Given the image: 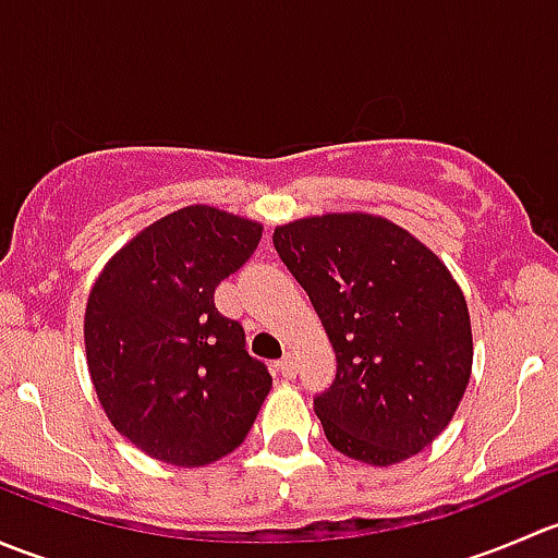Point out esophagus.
Instances as JSON below:
<instances>
[{
	"label": "esophagus",
	"mask_w": 558,
	"mask_h": 558,
	"mask_svg": "<svg viewBox=\"0 0 558 558\" xmlns=\"http://www.w3.org/2000/svg\"><path fill=\"white\" fill-rule=\"evenodd\" d=\"M278 367H280V375H283V378H289V380L296 378V359L291 356V353H289V356L280 359Z\"/></svg>",
	"instance_id": "34e87169"
}]
</instances>
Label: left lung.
<instances>
[{"label": "left lung", "instance_id": "left-lung-1", "mask_svg": "<svg viewBox=\"0 0 558 558\" xmlns=\"http://www.w3.org/2000/svg\"><path fill=\"white\" fill-rule=\"evenodd\" d=\"M272 243L335 348V384L313 399L326 440L375 466L424 451L472 369L470 313L446 264L367 213L302 218Z\"/></svg>", "mask_w": 558, "mask_h": 558}]
</instances>
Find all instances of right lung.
<instances>
[{"instance_id":"obj_1","label":"right lung","mask_w":558,"mask_h":558,"mask_svg":"<svg viewBox=\"0 0 558 558\" xmlns=\"http://www.w3.org/2000/svg\"><path fill=\"white\" fill-rule=\"evenodd\" d=\"M262 227L207 205L150 223L107 262L86 307V356L110 424L174 466L232 453L272 388L245 329L216 307Z\"/></svg>"}]
</instances>
